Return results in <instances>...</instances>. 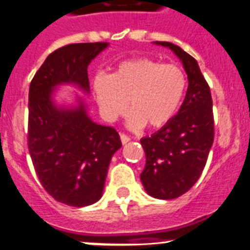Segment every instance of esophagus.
<instances>
[{
    "instance_id": "esophagus-1",
    "label": "esophagus",
    "mask_w": 250,
    "mask_h": 250,
    "mask_svg": "<svg viewBox=\"0 0 250 250\" xmlns=\"http://www.w3.org/2000/svg\"><path fill=\"white\" fill-rule=\"evenodd\" d=\"M120 139L123 144H126V143H129L130 141V138L126 135V134H120Z\"/></svg>"
}]
</instances>
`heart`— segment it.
<instances>
[{
  "label": "heart",
  "instance_id": "obj_1",
  "mask_svg": "<svg viewBox=\"0 0 250 250\" xmlns=\"http://www.w3.org/2000/svg\"><path fill=\"white\" fill-rule=\"evenodd\" d=\"M187 89L184 71L174 63L139 57L119 63L110 76L98 75L92 83L104 118L114 121L129 109L130 126H164L180 107Z\"/></svg>",
  "mask_w": 250,
  "mask_h": 250
}]
</instances>
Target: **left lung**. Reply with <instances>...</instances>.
<instances>
[{"label": "left lung", "mask_w": 250, "mask_h": 250, "mask_svg": "<svg viewBox=\"0 0 250 250\" xmlns=\"http://www.w3.org/2000/svg\"><path fill=\"white\" fill-rule=\"evenodd\" d=\"M156 43L182 60L189 81L178 114L158 132L140 140L146 156L141 183L152 198L169 200L187 193L204 170L214 141L213 100L196 60L174 43Z\"/></svg>", "instance_id": "8db88e82"}]
</instances>
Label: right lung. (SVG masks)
Masks as SVG:
<instances>
[{
	"label": "right lung",
	"mask_w": 250,
	"mask_h": 250,
	"mask_svg": "<svg viewBox=\"0 0 250 250\" xmlns=\"http://www.w3.org/2000/svg\"><path fill=\"white\" fill-rule=\"evenodd\" d=\"M107 42L71 43L47 56L28 91L27 145L35 171L55 200L86 207L103 195L112 155L121 147L119 132L90 120L85 106L60 109L52 91L75 83L89 91L87 66Z\"/></svg>",
	"instance_id": "obj_1"
}]
</instances>
